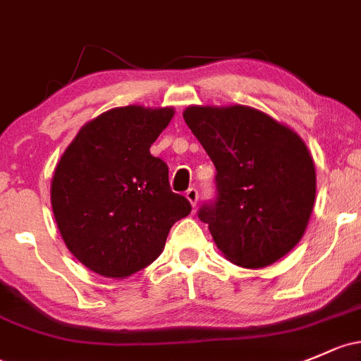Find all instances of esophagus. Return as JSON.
Instances as JSON below:
<instances>
[{
  "mask_svg": "<svg viewBox=\"0 0 361 361\" xmlns=\"http://www.w3.org/2000/svg\"><path fill=\"white\" fill-rule=\"evenodd\" d=\"M185 197H187L188 202H190L193 207L197 206V200H199V192H197V188H188L187 193H185Z\"/></svg>",
  "mask_w": 361,
  "mask_h": 361,
  "instance_id": "esophagus-1",
  "label": "esophagus"
}]
</instances>
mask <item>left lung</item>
<instances>
[{"label": "left lung", "mask_w": 361, "mask_h": 361, "mask_svg": "<svg viewBox=\"0 0 361 361\" xmlns=\"http://www.w3.org/2000/svg\"><path fill=\"white\" fill-rule=\"evenodd\" d=\"M185 123L216 168V197L200 206L218 249L244 268L286 256L308 226L317 174L305 142L245 105L199 107Z\"/></svg>", "instance_id": "8db88e82"}]
</instances>
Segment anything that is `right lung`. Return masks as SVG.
Wrapping results in <instances>:
<instances>
[{
  "label": "right lung",
  "mask_w": 361,
  "mask_h": 361,
  "mask_svg": "<svg viewBox=\"0 0 361 361\" xmlns=\"http://www.w3.org/2000/svg\"><path fill=\"white\" fill-rule=\"evenodd\" d=\"M174 111L112 109L81 128L51 181L55 221L69 250L98 275L124 279L149 267L171 226L192 206L169 187L150 145Z\"/></svg>",
  "instance_id": "obj_1"
}]
</instances>
